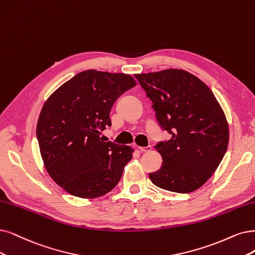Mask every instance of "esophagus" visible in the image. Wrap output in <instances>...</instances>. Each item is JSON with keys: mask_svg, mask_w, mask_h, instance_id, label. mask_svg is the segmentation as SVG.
<instances>
[{"mask_svg": "<svg viewBox=\"0 0 255 255\" xmlns=\"http://www.w3.org/2000/svg\"><path fill=\"white\" fill-rule=\"evenodd\" d=\"M138 149L140 150L142 152H150L152 150L151 146H146V147H138Z\"/></svg>", "mask_w": 255, "mask_h": 255, "instance_id": "esophagus-1", "label": "esophagus"}]
</instances>
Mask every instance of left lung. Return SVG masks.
I'll list each match as a JSON object with an SVG mask.
<instances>
[{
  "label": "left lung",
  "mask_w": 255,
  "mask_h": 255,
  "mask_svg": "<svg viewBox=\"0 0 255 255\" xmlns=\"http://www.w3.org/2000/svg\"><path fill=\"white\" fill-rule=\"evenodd\" d=\"M152 101L156 120L172 136L155 145L162 167L149 173L162 189L189 193L218 169L229 142L225 113L207 85L182 69L135 74Z\"/></svg>",
  "instance_id": "left-lung-1"
}]
</instances>
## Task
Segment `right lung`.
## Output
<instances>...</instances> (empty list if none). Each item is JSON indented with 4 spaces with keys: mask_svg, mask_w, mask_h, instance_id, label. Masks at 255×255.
<instances>
[{
    "mask_svg": "<svg viewBox=\"0 0 255 255\" xmlns=\"http://www.w3.org/2000/svg\"><path fill=\"white\" fill-rule=\"evenodd\" d=\"M136 85L129 74L85 70L44 104L36 137L47 172L68 193L94 199L108 193L132 158L130 146L104 142L101 132L120 96Z\"/></svg>",
    "mask_w": 255,
    "mask_h": 255,
    "instance_id": "add662e5",
    "label": "right lung"
}]
</instances>
